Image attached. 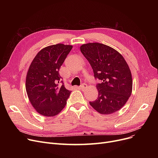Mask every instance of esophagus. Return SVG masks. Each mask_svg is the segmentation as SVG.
Listing matches in <instances>:
<instances>
[{"label": "esophagus", "mask_w": 158, "mask_h": 158, "mask_svg": "<svg viewBox=\"0 0 158 158\" xmlns=\"http://www.w3.org/2000/svg\"><path fill=\"white\" fill-rule=\"evenodd\" d=\"M86 87H87V85H86V84H85V83L79 86V88H80L81 89H84L86 88Z\"/></svg>", "instance_id": "obj_1"}]
</instances>
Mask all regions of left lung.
<instances>
[{"label": "left lung", "mask_w": 158, "mask_h": 158, "mask_svg": "<svg viewBox=\"0 0 158 158\" xmlns=\"http://www.w3.org/2000/svg\"><path fill=\"white\" fill-rule=\"evenodd\" d=\"M89 61L94 77L101 81L96 86L98 98L89 102L98 113L110 114L120 110L131 95V72L125 59L113 48L99 43H88L80 47Z\"/></svg>", "instance_id": "8db88e82"}]
</instances>
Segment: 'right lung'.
Listing matches in <instances>:
<instances>
[{"instance_id": "right-lung-1", "label": "right lung", "mask_w": 158, "mask_h": 158, "mask_svg": "<svg viewBox=\"0 0 158 158\" xmlns=\"http://www.w3.org/2000/svg\"><path fill=\"white\" fill-rule=\"evenodd\" d=\"M72 48V45L62 44L46 47L38 52L30 64L26 92L31 104L41 115L54 117L66 104L71 92L65 88L59 70Z\"/></svg>"}]
</instances>
